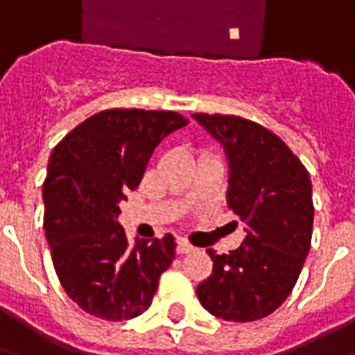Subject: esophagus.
Wrapping results in <instances>:
<instances>
[{
  "label": "esophagus",
  "instance_id": "34e87169",
  "mask_svg": "<svg viewBox=\"0 0 355 355\" xmlns=\"http://www.w3.org/2000/svg\"><path fill=\"white\" fill-rule=\"evenodd\" d=\"M193 251V245H190L188 241L184 239H178L177 241V253L178 254H186V253H192Z\"/></svg>",
  "mask_w": 355,
  "mask_h": 355
}]
</instances>
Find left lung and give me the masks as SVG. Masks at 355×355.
I'll use <instances>...</instances> for the list:
<instances>
[{"label":"left lung","instance_id":"8db88e82","mask_svg":"<svg viewBox=\"0 0 355 355\" xmlns=\"http://www.w3.org/2000/svg\"><path fill=\"white\" fill-rule=\"evenodd\" d=\"M193 117L220 140L230 163L228 207L247 236L228 254L207 253L213 272L198 285V298L215 318L257 321L289 297L312 243L310 173L275 132L230 114Z\"/></svg>","mask_w":355,"mask_h":355}]
</instances>
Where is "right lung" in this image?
Segmentation results:
<instances>
[{"label":"right lung","mask_w":355,"mask_h":355,"mask_svg":"<svg viewBox=\"0 0 355 355\" xmlns=\"http://www.w3.org/2000/svg\"><path fill=\"white\" fill-rule=\"evenodd\" d=\"M188 119L171 110L112 108L58 142L43 182V228L66 295L106 321L132 320L152 304L175 259V238L127 245L119 203L139 188L154 148Z\"/></svg>","instance_id":"1"}]
</instances>
